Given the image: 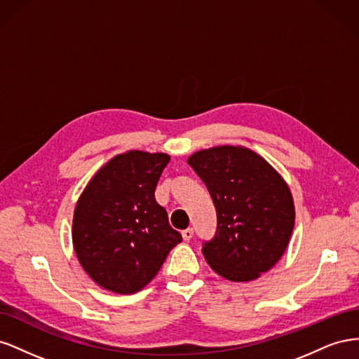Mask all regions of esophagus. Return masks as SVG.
Here are the masks:
<instances>
[{
	"instance_id": "1",
	"label": "esophagus",
	"mask_w": 359,
	"mask_h": 359,
	"mask_svg": "<svg viewBox=\"0 0 359 359\" xmlns=\"http://www.w3.org/2000/svg\"><path fill=\"white\" fill-rule=\"evenodd\" d=\"M181 235H182V240H184V241H190L191 238H193V229H191V227H189V229L182 231Z\"/></svg>"
}]
</instances>
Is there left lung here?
<instances>
[{"label": "left lung", "instance_id": "8db88e82", "mask_svg": "<svg viewBox=\"0 0 359 359\" xmlns=\"http://www.w3.org/2000/svg\"><path fill=\"white\" fill-rule=\"evenodd\" d=\"M208 189L217 231L202 253L217 274L252 281L283 256L295 226V205L283 177L240 145L201 149L187 160Z\"/></svg>", "mask_w": 359, "mask_h": 359}]
</instances>
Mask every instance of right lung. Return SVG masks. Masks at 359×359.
Segmentation results:
<instances>
[{"label":"right lung","instance_id":"right-lung-1","mask_svg":"<svg viewBox=\"0 0 359 359\" xmlns=\"http://www.w3.org/2000/svg\"><path fill=\"white\" fill-rule=\"evenodd\" d=\"M170 157L132 149L106 163L76 203L72 240L97 285L119 295L144 289L182 236L154 198Z\"/></svg>","mask_w":359,"mask_h":359}]
</instances>
